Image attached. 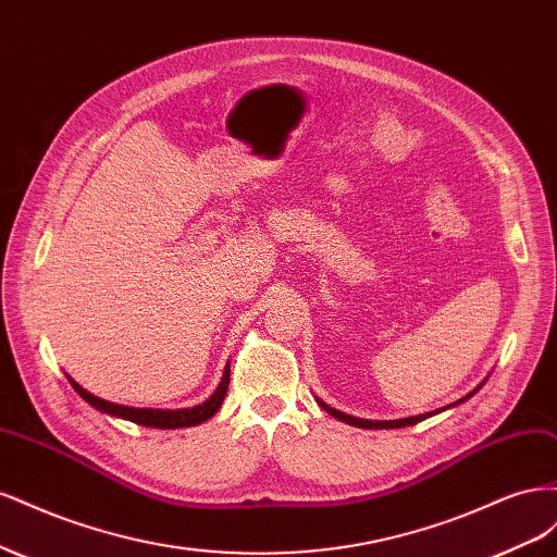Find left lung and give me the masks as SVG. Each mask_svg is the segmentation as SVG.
Instances as JSON below:
<instances>
[{
	"label": "left lung",
	"mask_w": 557,
	"mask_h": 557,
	"mask_svg": "<svg viewBox=\"0 0 557 557\" xmlns=\"http://www.w3.org/2000/svg\"><path fill=\"white\" fill-rule=\"evenodd\" d=\"M483 383H485V379L474 387V391H471L469 395H465L462 399H458V401H453V404H448V407H444V409H436V411H430V413H420V416H409V418H397V420H367V418H356V416H348V413H344V411H336V409H332L330 404H325L323 399H318L315 397V401H318V407L320 409H325L330 416H334L336 420H342V423H346V425H352V428H362V430H395V428H407V425H416V423H420V420H425V418H430V416H434V413H442V411H446V409H453V407H458V404H462V401H467L471 395H476L481 387H483Z\"/></svg>",
	"instance_id": "1"
}]
</instances>
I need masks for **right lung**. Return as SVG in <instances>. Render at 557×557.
Instances as JSON below:
<instances>
[{
	"label": "right lung",
	"mask_w": 557,
	"mask_h": 557,
	"mask_svg": "<svg viewBox=\"0 0 557 557\" xmlns=\"http://www.w3.org/2000/svg\"><path fill=\"white\" fill-rule=\"evenodd\" d=\"M66 379H70L74 391L83 399H86L90 407H95L97 411H102L107 416L123 418V420H129V423L146 425V428L176 430V428H193V425L205 423V420L215 416L218 409L223 407V399H225L227 387H230V362L225 364L223 379H221V383H218L213 395L207 401H201V404H197V407H190V409H137V407H123V404H113V401H107L102 397H95L92 393L86 391V387H81L70 374H66Z\"/></svg>",
	"instance_id": "right-lung-1"
}]
</instances>
